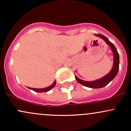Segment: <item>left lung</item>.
<instances>
[{
    "mask_svg": "<svg viewBox=\"0 0 131 131\" xmlns=\"http://www.w3.org/2000/svg\"><path fill=\"white\" fill-rule=\"evenodd\" d=\"M97 36L100 37V38L103 39L105 40V42L107 43L108 46L110 47L111 49L113 52V57H114V61H113V66L112 70L108 74L105 76L101 79H98V80L94 81H85L81 79H79L78 77L75 76L76 80L78 81V82L81 84L84 85L85 87L88 88H92V89H98V88H102L105 87V85L108 84L110 81H112L116 74H118V71H119V53L117 51L116 49L113 45V43L111 42L110 40L106 38V37L104 36L102 34H95Z\"/></svg>",
    "mask_w": 131,
    "mask_h": 131,
    "instance_id": "left-lung-1",
    "label": "left lung"
}]
</instances>
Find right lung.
I'll return each instance as SVG.
<instances>
[{
	"label": "right lung",
	"mask_w": 131,
	"mask_h": 131,
	"mask_svg": "<svg viewBox=\"0 0 131 131\" xmlns=\"http://www.w3.org/2000/svg\"><path fill=\"white\" fill-rule=\"evenodd\" d=\"M55 84H56V81H55L52 85L46 88H43V89H35V88H29V89L32 90V91L37 92H46L50 91V89H52L55 86Z\"/></svg>",
	"instance_id": "add662e5"
}]
</instances>
